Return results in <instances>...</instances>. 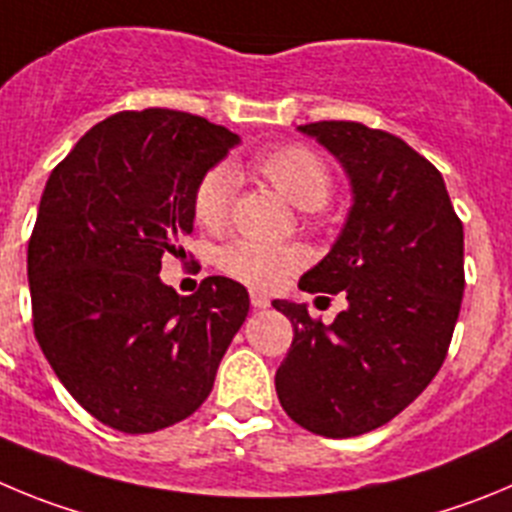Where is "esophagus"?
Listing matches in <instances>:
<instances>
[{
	"label": "esophagus",
	"instance_id": "34e87169",
	"mask_svg": "<svg viewBox=\"0 0 512 512\" xmlns=\"http://www.w3.org/2000/svg\"><path fill=\"white\" fill-rule=\"evenodd\" d=\"M250 301H252V306H255V308L270 306V298H267L265 293H257V290H252V293H250Z\"/></svg>",
	"mask_w": 512,
	"mask_h": 512
}]
</instances>
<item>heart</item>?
I'll list each match as a JSON object with an SVG mask.
<instances>
[{
    "label": "heart",
    "instance_id": "1",
    "mask_svg": "<svg viewBox=\"0 0 512 512\" xmlns=\"http://www.w3.org/2000/svg\"><path fill=\"white\" fill-rule=\"evenodd\" d=\"M250 170L301 211H316L331 196V173L319 155L303 145H278L255 155ZM234 176L229 168L209 170L193 191V219L204 229H222L232 204ZM229 278L252 288H273L296 267L303 255L290 247H270L237 239L216 257Z\"/></svg>",
    "mask_w": 512,
    "mask_h": 512
}]
</instances>
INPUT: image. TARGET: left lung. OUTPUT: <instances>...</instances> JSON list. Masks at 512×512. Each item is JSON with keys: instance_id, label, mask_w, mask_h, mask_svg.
Segmentation results:
<instances>
[{"instance_id": "left-lung-1", "label": "left lung", "mask_w": 512, "mask_h": 512, "mask_svg": "<svg viewBox=\"0 0 512 512\" xmlns=\"http://www.w3.org/2000/svg\"><path fill=\"white\" fill-rule=\"evenodd\" d=\"M326 147L352 188L329 255L306 293H342L329 326L306 303L273 301L293 324L275 372L283 411L326 439L367 434L411 405L449 349L464 293V229L444 178L400 137L359 122L298 127Z\"/></svg>"}]
</instances>
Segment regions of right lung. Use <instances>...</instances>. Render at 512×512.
Returning a JSON list of instances; mask_svg holds the SVG:
<instances>
[{
  "instance_id": "1",
  "label": "right lung",
  "mask_w": 512,
  "mask_h": 512,
  "mask_svg": "<svg viewBox=\"0 0 512 512\" xmlns=\"http://www.w3.org/2000/svg\"><path fill=\"white\" fill-rule=\"evenodd\" d=\"M237 145L196 114L119 112L45 183L27 245L35 339L68 393L124 434L191 416L247 319L237 280L211 275L188 298L160 280L193 232V191Z\"/></svg>"
}]
</instances>
